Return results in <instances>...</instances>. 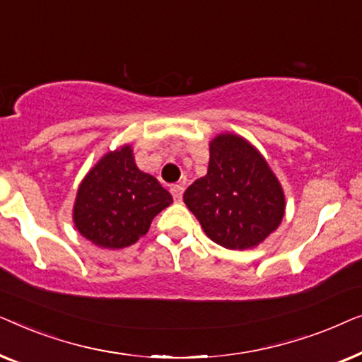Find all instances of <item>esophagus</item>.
I'll return each mask as SVG.
<instances>
[{
	"instance_id": "34e87169",
	"label": "esophagus",
	"mask_w": 362,
	"mask_h": 362,
	"mask_svg": "<svg viewBox=\"0 0 362 362\" xmlns=\"http://www.w3.org/2000/svg\"><path fill=\"white\" fill-rule=\"evenodd\" d=\"M182 192H185V186L182 185H175L171 187V194H173V197H175L176 202L182 201Z\"/></svg>"
}]
</instances>
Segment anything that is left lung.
Returning a JSON list of instances; mask_svg holds the SVG:
<instances>
[{
	"instance_id": "1",
	"label": "left lung",
	"mask_w": 362,
	"mask_h": 362,
	"mask_svg": "<svg viewBox=\"0 0 362 362\" xmlns=\"http://www.w3.org/2000/svg\"><path fill=\"white\" fill-rule=\"evenodd\" d=\"M186 206L206 235L232 250L264 242L285 214V194L254 145L234 133L209 143L207 175L187 187Z\"/></svg>"
}]
</instances>
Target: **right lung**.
I'll use <instances>...</instances> for the list:
<instances>
[{
  "label": "right lung",
  "mask_w": 362,
  "mask_h": 362,
  "mask_svg": "<svg viewBox=\"0 0 362 362\" xmlns=\"http://www.w3.org/2000/svg\"><path fill=\"white\" fill-rule=\"evenodd\" d=\"M173 202L156 177L138 170L130 145L108 151L87 173L74 204L81 235L103 249H123L145 235Z\"/></svg>",
  "instance_id": "1"
}]
</instances>
